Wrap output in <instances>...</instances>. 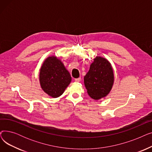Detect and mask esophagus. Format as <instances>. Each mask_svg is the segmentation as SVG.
I'll return each instance as SVG.
<instances>
[{
    "instance_id": "1",
    "label": "esophagus",
    "mask_w": 152,
    "mask_h": 152,
    "mask_svg": "<svg viewBox=\"0 0 152 152\" xmlns=\"http://www.w3.org/2000/svg\"><path fill=\"white\" fill-rule=\"evenodd\" d=\"M75 82H76V83L80 82V81H81V78H80V77H79V78H76V79H75Z\"/></svg>"
}]
</instances>
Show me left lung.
<instances>
[{
    "label": "left lung",
    "instance_id": "8db88e82",
    "mask_svg": "<svg viewBox=\"0 0 152 152\" xmlns=\"http://www.w3.org/2000/svg\"><path fill=\"white\" fill-rule=\"evenodd\" d=\"M89 96L94 100L106 97L112 88L114 73L110 63L105 58L96 57L84 77Z\"/></svg>",
    "mask_w": 152,
    "mask_h": 152
}]
</instances>
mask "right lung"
<instances>
[{
    "label": "right lung",
    "mask_w": 152,
    "mask_h": 152,
    "mask_svg": "<svg viewBox=\"0 0 152 152\" xmlns=\"http://www.w3.org/2000/svg\"><path fill=\"white\" fill-rule=\"evenodd\" d=\"M39 81L47 94L57 98L70 84L71 77L61 61L55 56H51L45 60L40 69Z\"/></svg>",
    "instance_id": "add662e5"
}]
</instances>
